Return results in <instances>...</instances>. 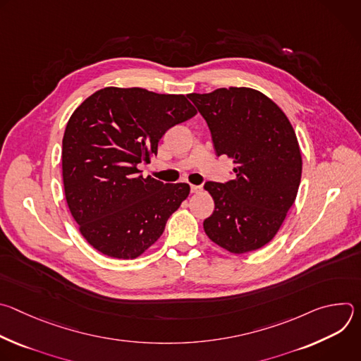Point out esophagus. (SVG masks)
I'll return each mask as SVG.
<instances>
[{
  "instance_id": "34e87169",
  "label": "esophagus",
  "mask_w": 361,
  "mask_h": 361,
  "mask_svg": "<svg viewBox=\"0 0 361 361\" xmlns=\"http://www.w3.org/2000/svg\"><path fill=\"white\" fill-rule=\"evenodd\" d=\"M190 188H191V192H198V191L202 190V185H194V184H191Z\"/></svg>"
}]
</instances>
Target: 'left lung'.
Instances as JSON below:
<instances>
[{
    "mask_svg": "<svg viewBox=\"0 0 361 361\" xmlns=\"http://www.w3.org/2000/svg\"><path fill=\"white\" fill-rule=\"evenodd\" d=\"M207 121L217 156L234 163V180L207 181L214 200L204 220L209 238L233 254L259 250L280 230L301 180V152L281 109L247 87L190 94Z\"/></svg>",
    "mask_w": 361,
    "mask_h": 361,
    "instance_id": "left-lung-1",
    "label": "left lung"
}]
</instances>
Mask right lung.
<instances>
[{
  "label": "right lung",
  "mask_w": 361,
  "mask_h": 361,
  "mask_svg": "<svg viewBox=\"0 0 361 361\" xmlns=\"http://www.w3.org/2000/svg\"><path fill=\"white\" fill-rule=\"evenodd\" d=\"M197 110L185 95L106 87L84 99L63 138V181L71 216L99 252L133 260L156 243L190 194L185 183L144 178L140 164Z\"/></svg>",
  "instance_id": "add662e5"
}]
</instances>
